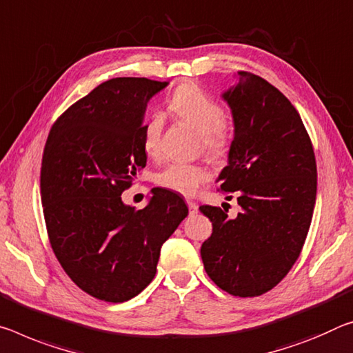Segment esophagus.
<instances>
[{"label": "esophagus", "mask_w": 353, "mask_h": 353, "mask_svg": "<svg viewBox=\"0 0 353 353\" xmlns=\"http://www.w3.org/2000/svg\"><path fill=\"white\" fill-rule=\"evenodd\" d=\"M187 205H188L190 215H196L198 214V204L196 203H193V201H187Z\"/></svg>", "instance_id": "1"}]
</instances>
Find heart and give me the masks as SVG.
I'll return each mask as SVG.
<instances>
[{
  "label": "heart",
  "mask_w": 353,
  "mask_h": 353,
  "mask_svg": "<svg viewBox=\"0 0 353 353\" xmlns=\"http://www.w3.org/2000/svg\"><path fill=\"white\" fill-rule=\"evenodd\" d=\"M168 110L198 133L199 148L210 160L225 159L231 144V133L223 122L221 106L215 100H212L198 86L182 85L168 100ZM161 128L163 122L160 116L149 117L143 125V150L150 159H155L160 154ZM205 179L207 172L203 166L170 163L157 172L155 183L161 188L190 196L196 193Z\"/></svg>",
  "instance_id": "1"
}]
</instances>
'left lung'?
<instances>
[{"label": "left lung", "instance_id": "obj_1", "mask_svg": "<svg viewBox=\"0 0 353 353\" xmlns=\"http://www.w3.org/2000/svg\"><path fill=\"white\" fill-rule=\"evenodd\" d=\"M234 121L228 166L218 176L240 212L201 205L212 236L201 247L218 288L237 297L265 294L288 275L303 248L316 204L317 168L301 117L264 78L239 72L221 94Z\"/></svg>", "mask_w": 353, "mask_h": 353}]
</instances>
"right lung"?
<instances>
[{
  "label": "right lung",
  "mask_w": 353,
  "mask_h": 353,
  "mask_svg": "<svg viewBox=\"0 0 353 353\" xmlns=\"http://www.w3.org/2000/svg\"><path fill=\"white\" fill-rule=\"evenodd\" d=\"M166 81L102 83L54 122L43 149L41 199L50 243L78 288L122 303L152 281L160 250L188 215L182 196L154 188L141 210L122 203L148 155L143 121Z\"/></svg>",
  "instance_id": "add662e5"
}]
</instances>
